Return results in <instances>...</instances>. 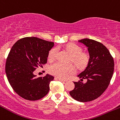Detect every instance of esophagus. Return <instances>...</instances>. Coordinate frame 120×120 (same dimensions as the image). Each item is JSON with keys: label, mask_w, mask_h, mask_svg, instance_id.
I'll use <instances>...</instances> for the list:
<instances>
[{"label": "esophagus", "mask_w": 120, "mask_h": 120, "mask_svg": "<svg viewBox=\"0 0 120 120\" xmlns=\"http://www.w3.org/2000/svg\"><path fill=\"white\" fill-rule=\"evenodd\" d=\"M55 79H56V80H60V81L63 82H66V80H64V79H60V78H55Z\"/></svg>", "instance_id": "esophagus-1"}]
</instances>
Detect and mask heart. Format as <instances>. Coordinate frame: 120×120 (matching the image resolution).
<instances>
[{
	"instance_id": "1",
	"label": "heart",
	"mask_w": 120,
	"mask_h": 120,
	"mask_svg": "<svg viewBox=\"0 0 120 120\" xmlns=\"http://www.w3.org/2000/svg\"><path fill=\"white\" fill-rule=\"evenodd\" d=\"M66 49L71 55L70 61H73L79 68H85L89 63L90 57L88 54L82 52L81 47L76 44L68 45ZM58 53V49L54 47L50 50L48 58L50 60H54ZM49 72L52 75L60 79H68L76 72V69L73 64H64L60 62L52 64L49 68Z\"/></svg>"
}]
</instances>
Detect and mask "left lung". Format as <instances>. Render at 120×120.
I'll return each instance as SVG.
<instances>
[{
  "label": "left lung",
  "instance_id": "left-lung-1",
  "mask_svg": "<svg viewBox=\"0 0 120 120\" xmlns=\"http://www.w3.org/2000/svg\"><path fill=\"white\" fill-rule=\"evenodd\" d=\"M88 47L90 60L85 70L78 75L80 80L74 82L75 88L70 92L73 99L79 102H89L100 97L110 83L114 70V61L109 50L98 41L88 38L79 40Z\"/></svg>",
  "mask_w": 120,
  "mask_h": 120
}]
</instances>
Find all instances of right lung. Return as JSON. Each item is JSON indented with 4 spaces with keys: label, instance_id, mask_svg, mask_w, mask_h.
Here are the masks:
<instances>
[{
    "label": "right lung",
    "instance_id": "obj_1",
    "mask_svg": "<svg viewBox=\"0 0 120 120\" xmlns=\"http://www.w3.org/2000/svg\"><path fill=\"white\" fill-rule=\"evenodd\" d=\"M54 42L37 37H25L14 44L6 59L5 71L14 91L25 99L36 101L50 90L54 77L47 74L35 78L34 70L47 63Z\"/></svg>",
    "mask_w": 120,
    "mask_h": 120
}]
</instances>
